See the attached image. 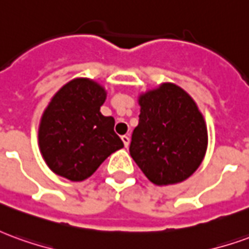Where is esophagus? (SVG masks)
<instances>
[{
  "instance_id": "esophagus-1",
  "label": "esophagus",
  "mask_w": 249,
  "mask_h": 249,
  "mask_svg": "<svg viewBox=\"0 0 249 249\" xmlns=\"http://www.w3.org/2000/svg\"><path fill=\"white\" fill-rule=\"evenodd\" d=\"M121 140H123V142H124L125 148H128V145H129V136H121Z\"/></svg>"
}]
</instances>
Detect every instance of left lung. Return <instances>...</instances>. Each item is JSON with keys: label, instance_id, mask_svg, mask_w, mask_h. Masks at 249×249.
Wrapping results in <instances>:
<instances>
[{"label": "left lung", "instance_id": "obj_1", "mask_svg": "<svg viewBox=\"0 0 249 249\" xmlns=\"http://www.w3.org/2000/svg\"><path fill=\"white\" fill-rule=\"evenodd\" d=\"M140 120L129 152L156 185L184 181L201 164L207 126L192 97L175 84H162L140 96Z\"/></svg>", "mask_w": 249, "mask_h": 249}]
</instances>
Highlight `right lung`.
<instances>
[{
    "instance_id": "1",
    "label": "right lung",
    "mask_w": 249,
    "mask_h": 249,
    "mask_svg": "<svg viewBox=\"0 0 249 249\" xmlns=\"http://www.w3.org/2000/svg\"><path fill=\"white\" fill-rule=\"evenodd\" d=\"M105 90L97 82L76 78L52 98L42 114L38 141L48 167L71 181H82L124 144L114 133V119L100 107Z\"/></svg>"
}]
</instances>
